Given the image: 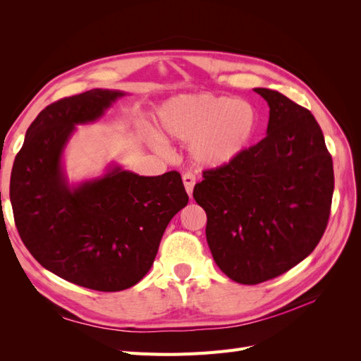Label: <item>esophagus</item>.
I'll list each match as a JSON object with an SVG mask.
<instances>
[{"label": "esophagus", "mask_w": 361, "mask_h": 361, "mask_svg": "<svg viewBox=\"0 0 361 361\" xmlns=\"http://www.w3.org/2000/svg\"><path fill=\"white\" fill-rule=\"evenodd\" d=\"M182 180H183V185H185V190H187L188 195L191 197L192 190H194V185H195V176H194L191 171H187V173H183Z\"/></svg>", "instance_id": "obj_1"}]
</instances>
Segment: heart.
Wrapping results in <instances>:
<instances>
[{"label": "heart", "mask_w": 361, "mask_h": 361, "mask_svg": "<svg viewBox=\"0 0 361 361\" xmlns=\"http://www.w3.org/2000/svg\"><path fill=\"white\" fill-rule=\"evenodd\" d=\"M157 118L164 137L190 141L191 158L207 169L235 161L248 147L257 126L256 110L248 101L212 93L171 97L158 108ZM149 143L166 150L158 135H150Z\"/></svg>", "instance_id": "1"}]
</instances>
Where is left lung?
I'll list each match as a JSON object with an SVG mask.
<instances>
[{"instance_id": "8db88e82", "label": "left lung", "mask_w": 361, "mask_h": 361, "mask_svg": "<svg viewBox=\"0 0 361 361\" xmlns=\"http://www.w3.org/2000/svg\"><path fill=\"white\" fill-rule=\"evenodd\" d=\"M267 137L224 167L203 171L194 199L224 274L241 285L281 276L307 257L329 223L333 161L313 114L271 89Z\"/></svg>"}]
</instances>
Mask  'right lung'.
I'll list each match as a JSON object with an SVG mask.
<instances>
[{
	"instance_id": "1",
	"label": "right lung",
	"mask_w": 361,
	"mask_h": 361,
	"mask_svg": "<svg viewBox=\"0 0 361 361\" xmlns=\"http://www.w3.org/2000/svg\"><path fill=\"white\" fill-rule=\"evenodd\" d=\"M125 92L93 89L42 110L25 134L10 178L23 243L39 264L75 285L123 290L154 265L171 218L188 203L178 171L140 176L110 166L71 185L63 152L76 125L99 120Z\"/></svg>"
}]
</instances>
